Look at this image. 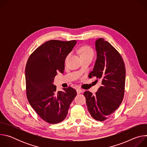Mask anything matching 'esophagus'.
Wrapping results in <instances>:
<instances>
[{
  "instance_id": "1",
  "label": "esophagus",
  "mask_w": 147,
  "mask_h": 147,
  "mask_svg": "<svg viewBox=\"0 0 147 147\" xmlns=\"http://www.w3.org/2000/svg\"><path fill=\"white\" fill-rule=\"evenodd\" d=\"M76 91H77V94H81V93H82V92H83V90H81V89H80V88H77V89L76 90Z\"/></svg>"
}]
</instances>
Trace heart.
<instances>
[{
    "instance_id": "obj_1",
    "label": "heart",
    "mask_w": 147,
    "mask_h": 147,
    "mask_svg": "<svg viewBox=\"0 0 147 147\" xmlns=\"http://www.w3.org/2000/svg\"><path fill=\"white\" fill-rule=\"evenodd\" d=\"M80 53L81 57H87V56H94V51L89 46H83L80 49ZM70 54H69L67 57L66 59L69 57Z\"/></svg>"
}]
</instances>
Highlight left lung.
<instances>
[{
    "label": "left lung",
    "mask_w": 147,
    "mask_h": 147,
    "mask_svg": "<svg viewBox=\"0 0 147 147\" xmlns=\"http://www.w3.org/2000/svg\"><path fill=\"white\" fill-rule=\"evenodd\" d=\"M97 57L89 78L95 77L101 85L95 95L84 93L87 109L96 120L104 121L110 117L121 104L124 93L125 69L118 51L103 38L95 41Z\"/></svg>",
    "instance_id": "obj_1"
}]
</instances>
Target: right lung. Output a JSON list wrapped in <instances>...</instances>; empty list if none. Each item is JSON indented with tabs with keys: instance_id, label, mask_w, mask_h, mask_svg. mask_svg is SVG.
<instances>
[{
	"instance_id": "add662e5",
	"label": "right lung",
	"mask_w": 147,
	"mask_h": 147,
	"mask_svg": "<svg viewBox=\"0 0 147 147\" xmlns=\"http://www.w3.org/2000/svg\"><path fill=\"white\" fill-rule=\"evenodd\" d=\"M76 43L75 40H48L28 59L25 70L27 97L36 113L48 123L64 120L77 95L70 87L57 92L53 84L57 73H63L65 59Z\"/></svg>"
}]
</instances>
